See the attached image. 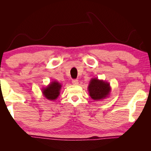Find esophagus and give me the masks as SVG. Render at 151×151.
I'll return each instance as SVG.
<instances>
[{
    "label": "esophagus",
    "instance_id": "obj_1",
    "mask_svg": "<svg viewBox=\"0 0 151 151\" xmlns=\"http://www.w3.org/2000/svg\"><path fill=\"white\" fill-rule=\"evenodd\" d=\"M72 83H73V85H77L78 84V80H73Z\"/></svg>",
    "mask_w": 151,
    "mask_h": 151
}]
</instances>
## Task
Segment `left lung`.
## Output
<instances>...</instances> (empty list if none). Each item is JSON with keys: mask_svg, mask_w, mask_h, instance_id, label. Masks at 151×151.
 <instances>
[{"mask_svg": "<svg viewBox=\"0 0 151 151\" xmlns=\"http://www.w3.org/2000/svg\"><path fill=\"white\" fill-rule=\"evenodd\" d=\"M88 91L91 98L95 101L108 98L111 91L110 83L98 78H93L89 82Z\"/></svg>", "mask_w": 151, "mask_h": 151, "instance_id": "1", "label": "left lung"}]
</instances>
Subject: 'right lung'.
I'll return each instance as SVG.
<instances>
[{
  "label": "right lung",
  "mask_w": 151,
  "mask_h": 151,
  "mask_svg": "<svg viewBox=\"0 0 151 151\" xmlns=\"http://www.w3.org/2000/svg\"><path fill=\"white\" fill-rule=\"evenodd\" d=\"M62 85L57 81L50 82L45 88H42V93L45 99L48 101H55L60 93Z\"/></svg>",
  "instance_id": "add662e5"
}]
</instances>
